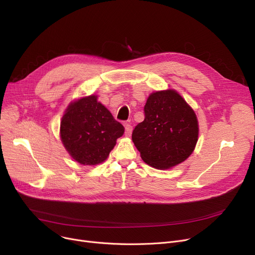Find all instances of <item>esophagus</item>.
Wrapping results in <instances>:
<instances>
[{"instance_id": "34e87169", "label": "esophagus", "mask_w": 255, "mask_h": 255, "mask_svg": "<svg viewBox=\"0 0 255 255\" xmlns=\"http://www.w3.org/2000/svg\"><path fill=\"white\" fill-rule=\"evenodd\" d=\"M124 126H125V135L130 136L132 133V126L129 123H125Z\"/></svg>"}]
</instances>
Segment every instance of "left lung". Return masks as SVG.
I'll use <instances>...</instances> for the list:
<instances>
[{"mask_svg": "<svg viewBox=\"0 0 255 255\" xmlns=\"http://www.w3.org/2000/svg\"><path fill=\"white\" fill-rule=\"evenodd\" d=\"M198 121L191 106L175 90L153 92L144 120L132 132L143 161L157 169L176 166L188 158L198 139Z\"/></svg>", "mask_w": 255, "mask_h": 255, "instance_id": "1", "label": "left lung"}]
</instances>
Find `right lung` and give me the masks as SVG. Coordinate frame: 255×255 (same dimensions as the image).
Returning a JSON list of instances; mask_svg holds the SVG:
<instances>
[{
  "label": "right lung",
  "instance_id": "right-lung-1",
  "mask_svg": "<svg viewBox=\"0 0 255 255\" xmlns=\"http://www.w3.org/2000/svg\"><path fill=\"white\" fill-rule=\"evenodd\" d=\"M124 131V126L114 119L97 96L90 95L72 101L67 107L61 120L60 136L76 162L96 165L105 161Z\"/></svg>",
  "mask_w": 255,
  "mask_h": 255
}]
</instances>
